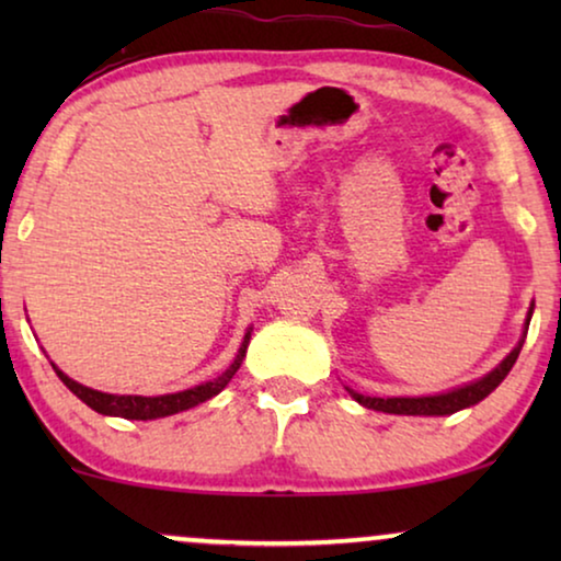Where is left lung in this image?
<instances>
[{
	"label": "left lung",
	"instance_id": "8db88e82",
	"mask_svg": "<svg viewBox=\"0 0 561 561\" xmlns=\"http://www.w3.org/2000/svg\"><path fill=\"white\" fill-rule=\"evenodd\" d=\"M531 313H534V306H531V311H528L526 332H528V321H531ZM526 332H524V336H520V342L516 344V347H513L511 355L505 357L493 373H488L482 380L470 382V386L449 390V393L421 396V398H370V396H359V393H355V390H350V393L357 403H363L365 409L382 411V413H401V416H447V413H457V411L467 409V405L480 403L482 398L490 396L497 386H501L505 375L511 373V367L516 365L518 352H520V347H524Z\"/></svg>",
	"mask_w": 561,
	"mask_h": 561
}]
</instances>
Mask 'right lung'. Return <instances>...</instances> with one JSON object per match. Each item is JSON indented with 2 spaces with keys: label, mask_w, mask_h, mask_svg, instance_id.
<instances>
[{
  "label": "right lung",
  "mask_w": 561,
  "mask_h": 561,
  "mask_svg": "<svg viewBox=\"0 0 561 561\" xmlns=\"http://www.w3.org/2000/svg\"><path fill=\"white\" fill-rule=\"evenodd\" d=\"M248 344H250V332L244 334V342L240 352H237L234 363L229 365L227 373H221L217 380L211 382H202V386L196 388H188V390H181V393H168V396H156V398H145V396H112V393H102V390H91L87 386H81V382H76L68 378L58 370L56 365H53V370L60 380H64V386L71 390L73 396H79L83 403L89 405V409H94L96 413H104V416H122V419H137V421H150V419H163V416H173V413L179 411H186V409H194V405L209 401L217 393L225 390V386L229 380H232V375L240 370L242 359H244V352H248Z\"/></svg>",
  "instance_id": "right-lung-1"
}]
</instances>
